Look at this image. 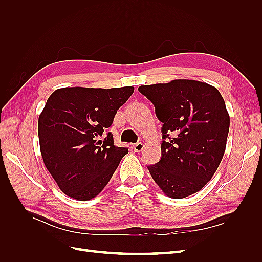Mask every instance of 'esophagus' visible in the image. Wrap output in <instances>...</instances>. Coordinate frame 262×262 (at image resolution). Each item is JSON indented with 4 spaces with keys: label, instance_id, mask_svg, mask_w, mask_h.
I'll list each match as a JSON object with an SVG mask.
<instances>
[{
    "label": "esophagus",
    "instance_id": "1",
    "mask_svg": "<svg viewBox=\"0 0 262 262\" xmlns=\"http://www.w3.org/2000/svg\"><path fill=\"white\" fill-rule=\"evenodd\" d=\"M144 148V144L142 143V142H138V143H136L133 145V149H134V152H141L142 149Z\"/></svg>",
    "mask_w": 262,
    "mask_h": 262
}]
</instances>
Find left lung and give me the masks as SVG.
<instances>
[{
	"label": "left lung",
	"instance_id": "1",
	"mask_svg": "<svg viewBox=\"0 0 262 262\" xmlns=\"http://www.w3.org/2000/svg\"><path fill=\"white\" fill-rule=\"evenodd\" d=\"M162 126V158L147 166L164 193L182 199L201 190L223 158L229 116L220 92L207 83L175 80L142 85Z\"/></svg>",
	"mask_w": 262,
	"mask_h": 262
}]
</instances>
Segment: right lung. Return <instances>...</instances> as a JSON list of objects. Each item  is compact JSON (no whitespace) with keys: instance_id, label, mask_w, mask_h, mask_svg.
<instances>
[{"instance_id":"add662e5","label":"right lung","mask_w":262,"mask_h":262,"mask_svg":"<svg viewBox=\"0 0 262 262\" xmlns=\"http://www.w3.org/2000/svg\"><path fill=\"white\" fill-rule=\"evenodd\" d=\"M133 90L64 87L47 100L38 120L39 144L47 169L67 195L93 199L128 154L114 144L112 132L101 137Z\"/></svg>"}]
</instances>
